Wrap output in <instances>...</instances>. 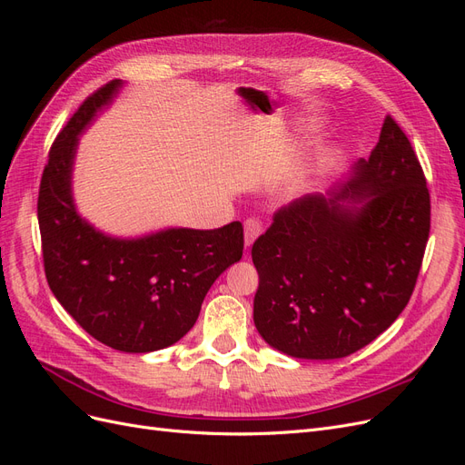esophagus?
I'll use <instances>...</instances> for the list:
<instances>
[{"instance_id": "esophagus-1", "label": "esophagus", "mask_w": 465, "mask_h": 465, "mask_svg": "<svg viewBox=\"0 0 465 465\" xmlns=\"http://www.w3.org/2000/svg\"><path fill=\"white\" fill-rule=\"evenodd\" d=\"M260 232H262V223L258 219L250 217V219L244 221V244H246V248L254 244V241L260 236Z\"/></svg>"}]
</instances>
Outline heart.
<instances>
[{
	"label": "heart",
	"instance_id": "b5f03b06",
	"mask_svg": "<svg viewBox=\"0 0 465 465\" xmlns=\"http://www.w3.org/2000/svg\"><path fill=\"white\" fill-rule=\"evenodd\" d=\"M330 164H331V159L326 157V154H322V157H318V159L314 161V164L311 166V171H308V173L297 182V184H294V186L291 188V192H292V193H301L302 190H306L318 176H322L323 173L328 171Z\"/></svg>",
	"mask_w": 465,
	"mask_h": 465
}]
</instances>
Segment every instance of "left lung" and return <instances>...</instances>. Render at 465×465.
Returning <instances> with one entry per match:
<instances>
[{
  "label": "left lung",
  "mask_w": 465,
  "mask_h": 465,
  "mask_svg": "<svg viewBox=\"0 0 465 465\" xmlns=\"http://www.w3.org/2000/svg\"><path fill=\"white\" fill-rule=\"evenodd\" d=\"M430 231L417 154L386 116L371 157L328 195L281 207L252 246L254 323L297 359H341L374 341L411 299Z\"/></svg>",
  "instance_id": "left-lung-1"
}]
</instances>
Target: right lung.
<instances>
[{
    "instance_id": "right-lung-1",
    "label": "right lung",
    "mask_w": 465,
    "mask_h": 465,
    "mask_svg": "<svg viewBox=\"0 0 465 465\" xmlns=\"http://www.w3.org/2000/svg\"><path fill=\"white\" fill-rule=\"evenodd\" d=\"M122 81L94 91L52 143L38 192L45 272L54 297L79 326L112 349L149 353L176 343L200 316L209 287L242 258L244 229H166L114 238L83 219L74 203L77 137L110 104Z\"/></svg>"
}]
</instances>
